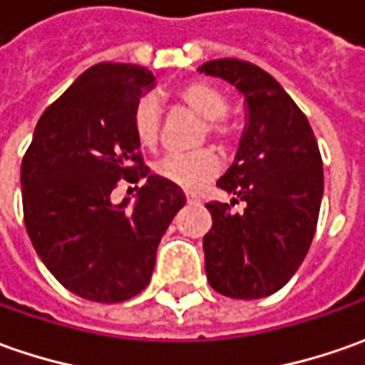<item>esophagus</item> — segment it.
I'll list each match as a JSON object with an SVG mask.
<instances>
[{
    "label": "esophagus",
    "instance_id": "obj_1",
    "mask_svg": "<svg viewBox=\"0 0 365 365\" xmlns=\"http://www.w3.org/2000/svg\"><path fill=\"white\" fill-rule=\"evenodd\" d=\"M185 200H187V204H200V197L194 194H187L185 195Z\"/></svg>",
    "mask_w": 365,
    "mask_h": 365
}]
</instances>
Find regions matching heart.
<instances>
[{
  "label": "heart",
  "mask_w": 365,
  "mask_h": 365,
  "mask_svg": "<svg viewBox=\"0 0 365 365\" xmlns=\"http://www.w3.org/2000/svg\"><path fill=\"white\" fill-rule=\"evenodd\" d=\"M175 98L194 115L206 120V131L214 137L226 135L220 119L228 113V98L216 84L192 81L175 91ZM159 107L151 96L141 98L133 108V133L145 149H155L159 143ZM218 159L212 151L197 153H170L155 163V173L183 190L195 192L204 187L218 173Z\"/></svg>",
  "instance_id": "1"
}]
</instances>
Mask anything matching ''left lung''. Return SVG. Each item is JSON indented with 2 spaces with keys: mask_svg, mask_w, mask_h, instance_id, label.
Here are the masks:
<instances>
[{
  "mask_svg": "<svg viewBox=\"0 0 365 365\" xmlns=\"http://www.w3.org/2000/svg\"><path fill=\"white\" fill-rule=\"evenodd\" d=\"M245 96L246 125L232 165L218 187L230 204L210 202L204 236L214 291L262 299L291 281L307 255L323 197V161L307 117L284 88L250 62L222 58L200 66ZM238 201L240 212L232 207Z\"/></svg>",
  "mask_w": 365,
  "mask_h": 365,
  "instance_id": "left-lung-1",
  "label": "left lung"
}]
</instances>
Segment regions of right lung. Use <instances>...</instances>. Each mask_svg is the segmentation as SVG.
Here are the masks:
<instances>
[{
  "label": "right lung",
  "instance_id": "right-lung-1",
  "mask_svg": "<svg viewBox=\"0 0 365 365\" xmlns=\"http://www.w3.org/2000/svg\"><path fill=\"white\" fill-rule=\"evenodd\" d=\"M155 86L143 66L101 62L40 117L21 161L24 220L38 257L70 293L119 303L151 281L161 236L185 204L149 173L133 108ZM119 179L145 180L133 205H113Z\"/></svg>",
  "mask_w": 365,
  "mask_h": 365
}]
</instances>
